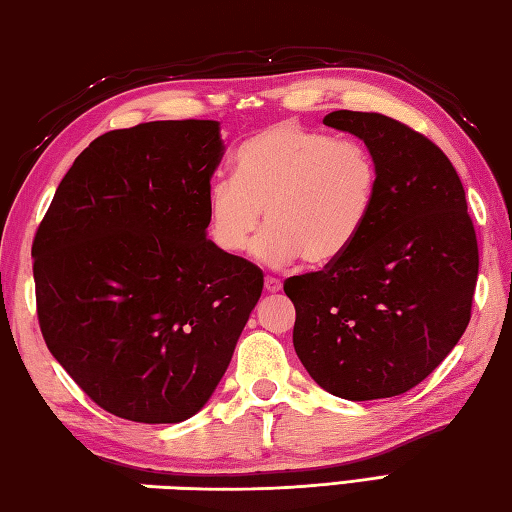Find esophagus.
Listing matches in <instances>:
<instances>
[{"label": "esophagus", "instance_id": "esophagus-1", "mask_svg": "<svg viewBox=\"0 0 512 512\" xmlns=\"http://www.w3.org/2000/svg\"><path fill=\"white\" fill-rule=\"evenodd\" d=\"M265 289L269 294H276V292H281L283 289V283L278 281V278H274V276H267L265 278Z\"/></svg>", "mask_w": 512, "mask_h": 512}]
</instances>
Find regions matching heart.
Instances as JSON below:
<instances>
[{"label": "heart", "mask_w": 512, "mask_h": 512, "mask_svg": "<svg viewBox=\"0 0 512 512\" xmlns=\"http://www.w3.org/2000/svg\"><path fill=\"white\" fill-rule=\"evenodd\" d=\"M376 191L379 167L365 144L278 122L240 144L234 178L209 185L207 231L220 252L243 254L265 211L254 247L260 263L327 265L359 238Z\"/></svg>", "instance_id": "heart-1"}]
</instances>
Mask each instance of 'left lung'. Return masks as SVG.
<instances>
[{
	"label": "left lung",
	"instance_id": "left-lung-1",
	"mask_svg": "<svg viewBox=\"0 0 512 512\" xmlns=\"http://www.w3.org/2000/svg\"><path fill=\"white\" fill-rule=\"evenodd\" d=\"M323 124L365 142L379 191L341 258L285 281L296 307L294 350L334 397H397L426 379L468 327L479 249L466 191L446 153L408 124L363 111H332Z\"/></svg>",
	"mask_w": 512,
	"mask_h": 512
}]
</instances>
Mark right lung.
<instances>
[{
  "label": "right lung",
  "instance_id": "add662e5",
  "mask_svg": "<svg viewBox=\"0 0 512 512\" xmlns=\"http://www.w3.org/2000/svg\"><path fill=\"white\" fill-rule=\"evenodd\" d=\"M225 147L214 120L95 138L33 240L46 347L120 419L178 423L205 406L263 292V274L207 240Z\"/></svg>",
  "mask_w": 512,
  "mask_h": 512
}]
</instances>
